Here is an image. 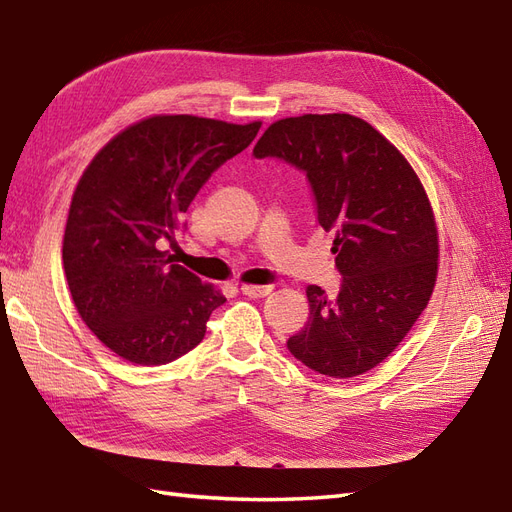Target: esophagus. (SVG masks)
Returning a JSON list of instances; mask_svg holds the SVG:
<instances>
[{"label": "esophagus", "instance_id": "obj_1", "mask_svg": "<svg viewBox=\"0 0 512 512\" xmlns=\"http://www.w3.org/2000/svg\"><path fill=\"white\" fill-rule=\"evenodd\" d=\"M242 294L251 296V299H264V296H268L272 292V285H242Z\"/></svg>", "mask_w": 512, "mask_h": 512}]
</instances>
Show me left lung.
I'll use <instances>...</instances> for the list:
<instances>
[{"instance_id":"obj_1","label":"left lung","mask_w":512,"mask_h":512,"mask_svg":"<svg viewBox=\"0 0 512 512\" xmlns=\"http://www.w3.org/2000/svg\"><path fill=\"white\" fill-rule=\"evenodd\" d=\"M305 172L318 224L334 231L342 285L329 299L307 288L310 318L288 349L312 371L355 377L399 347L430 301L438 231L430 200L406 157L349 113L285 117L253 150Z\"/></svg>"}]
</instances>
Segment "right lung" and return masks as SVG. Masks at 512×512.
<instances>
[{"label":"right lung","instance_id":"1","mask_svg":"<svg viewBox=\"0 0 512 512\" xmlns=\"http://www.w3.org/2000/svg\"><path fill=\"white\" fill-rule=\"evenodd\" d=\"M261 122L154 115L115 135L82 172L63 237V268L85 325L120 358L159 366L205 338L224 296L172 264L181 218Z\"/></svg>","mask_w":512,"mask_h":512}]
</instances>
